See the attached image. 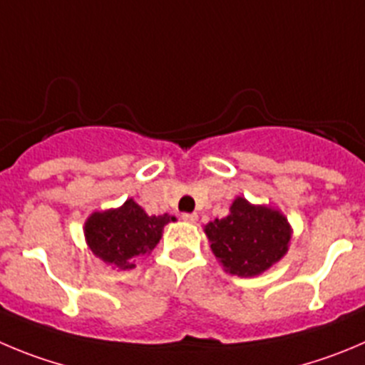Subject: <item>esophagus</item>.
Here are the masks:
<instances>
[{
  "mask_svg": "<svg viewBox=\"0 0 365 365\" xmlns=\"http://www.w3.org/2000/svg\"><path fill=\"white\" fill-rule=\"evenodd\" d=\"M182 220L187 221V223H196L198 216L196 214H182Z\"/></svg>",
  "mask_w": 365,
  "mask_h": 365,
  "instance_id": "34e87169",
  "label": "esophagus"
}]
</instances>
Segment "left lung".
I'll return each instance as SVG.
<instances>
[{
	"instance_id": "obj_1",
	"label": "left lung",
	"mask_w": 365,
	"mask_h": 365,
	"mask_svg": "<svg viewBox=\"0 0 365 365\" xmlns=\"http://www.w3.org/2000/svg\"><path fill=\"white\" fill-rule=\"evenodd\" d=\"M203 230L223 270L237 277H255L279 263L294 234L281 210L243 196L234 200L229 216L209 221Z\"/></svg>"
}]
</instances>
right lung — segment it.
<instances>
[{
	"instance_id": "add662e5",
	"label": "right lung",
	"mask_w": 365,
	"mask_h": 365,
	"mask_svg": "<svg viewBox=\"0 0 365 365\" xmlns=\"http://www.w3.org/2000/svg\"><path fill=\"white\" fill-rule=\"evenodd\" d=\"M175 216H149L133 198L117 209L93 212L84 221V240L95 257L117 270H131L136 261L151 254L163 227Z\"/></svg>"
}]
</instances>
